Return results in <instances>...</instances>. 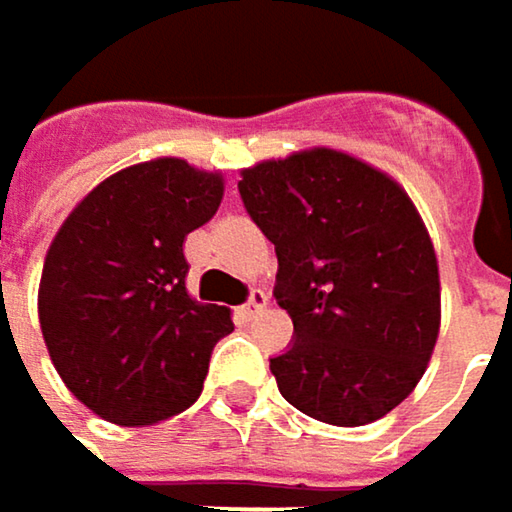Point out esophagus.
Segmentation results:
<instances>
[{"label":"esophagus","mask_w":512,"mask_h":512,"mask_svg":"<svg viewBox=\"0 0 512 512\" xmlns=\"http://www.w3.org/2000/svg\"><path fill=\"white\" fill-rule=\"evenodd\" d=\"M266 305H269V296L263 293V290H252V296H249V302L240 308L246 317H257L260 311H266Z\"/></svg>","instance_id":"esophagus-1"}]
</instances>
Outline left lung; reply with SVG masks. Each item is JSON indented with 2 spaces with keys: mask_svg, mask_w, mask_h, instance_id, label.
I'll return each mask as SVG.
<instances>
[{
  "mask_svg": "<svg viewBox=\"0 0 512 512\" xmlns=\"http://www.w3.org/2000/svg\"><path fill=\"white\" fill-rule=\"evenodd\" d=\"M240 198L275 246V299L293 344L269 358L299 412L361 427L400 406L442 323L439 260L397 180L356 156L311 148L243 168Z\"/></svg>",
  "mask_w": 512,
  "mask_h": 512,
  "instance_id": "obj_1",
  "label": "left lung"
}]
</instances>
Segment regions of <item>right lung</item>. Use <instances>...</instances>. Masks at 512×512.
I'll return each mask as SVG.
<instances>
[{
  "mask_svg": "<svg viewBox=\"0 0 512 512\" xmlns=\"http://www.w3.org/2000/svg\"><path fill=\"white\" fill-rule=\"evenodd\" d=\"M222 195L219 171L159 156L97 183L58 228L41 332L64 385L103 421L142 427L189 409L216 341L234 332L225 305L189 296L183 257Z\"/></svg>",
  "mask_w": 512,
  "mask_h": 512,
  "instance_id": "obj_1",
  "label": "right lung"
}]
</instances>
